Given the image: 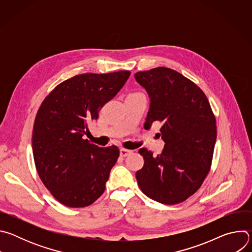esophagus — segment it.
I'll return each mask as SVG.
<instances>
[{
    "label": "esophagus",
    "instance_id": "esophagus-1",
    "mask_svg": "<svg viewBox=\"0 0 252 252\" xmlns=\"http://www.w3.org/2000/svg\"><path fill=\"white\" fill-rule=\"evenodd\" d=\"M130 154H132V151L126 150V149H121V150H120V156H121L122 158H126V157L129 156Z\"/></svg>",
    "mask_w": 252,
    "mask_h": 252
}]
</instances>
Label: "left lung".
<instances>
[{
	"label": "left lung",
	"mask_w": 252,
	"mask_h": 252,
	"mask_svg": "<svg viewBox=\"0 0 252 252\" xmlns=\"http://www.w3.org/2000/svg\"><path fill=\"white\" fill-rule=\"evenodd\" d=\"M151 103L145 128L160 122L163 151L154 157L140 149L145 164L135 177L150 198L176 204L192 195L209 172L217 122L204 93L190 80L168 67L158 66L134 74Z\"/></svg>",
	"instance_id": "1"
}]
</instances>
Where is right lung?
<instances>
[{
    "instance_id": "add662e5",
    "label": "right lung",
    "mask_w": 252,
    "mask_h": 252,
    "mask_svg": "<svg viewBox=\"0 0 252 252\" xmlns=\"http://www.w3.org/2000/svg\"><path fill=\"white\" fill-rule=\"evenodd\" d=\"M128 70L83 74L58 85L44 99L32 129L37 171L53 196L68 207H85L104 191L120 151L99 148L84 135L105 102L121 91Z\"/></svg>"
}]
</instances>
